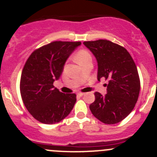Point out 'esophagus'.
Instances as JSON below:
<instances>
[{
    "label": "esophagus",
    "instance_id": "esophagus-1",
    "mask_svg": "<svg viewBox=\"0 0 157 157\" xmlns=\"http://www.w3.org/2000/svg\"><path fill=\"white\" fill-rule=\"evenodd\" d=\"M83 95H84V93H77V96H83Z\"/></svg>",
    "mask_w": 157,
    "mask_h": 157
}]
</instances>
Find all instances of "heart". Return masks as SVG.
Wrapping results in <instances>:
<instances>
[{"instance_id":"b5f03b06","label":"heart","mask_w":157,"mask_h":157,"mask_svg":"<svg viewBox=\"0 0 157 157\" xmlns=\"http://www.w3.org/2000/svg\"><path fill=\"white\" fill-rule=\"evenodd\" d=\"M76 61L78 64H80L81 65L82 64L85 62V61H88V60L92 59V56L90 55V53L89 52H87L86 50H80L76 55Z\"/></svg>"}]
</instances>
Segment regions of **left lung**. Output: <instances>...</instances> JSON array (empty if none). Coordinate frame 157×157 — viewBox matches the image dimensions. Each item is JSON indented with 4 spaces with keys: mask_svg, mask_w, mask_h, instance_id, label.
<instances>
[{
    "mask_svg": "<svg viewBox=\"0 0 157 157\" xmlns=\"http://www.w3.org/2000/svg\"><path fill=\"white\" fill-rule=\"evenodd\" d=\"M96 58L97 79L109 80L107 93H95L90 109L97 119L107 124L120 122L135 106L140 83L134 60L124 47L105 39L83 42Z\"/></svg>",
    "mask_w": 157,
    "mask_h": 157,
    "instance_id": "obj_1",
    "label": "left lung"
}]
</instances>
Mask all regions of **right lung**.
<instances>
[{
    "label": "right lung",
    "mask_w": 157,
    "mask_h": 157,
    "mask_svg": "<svg viewBox=\"0 0 157 157\" xmlns=\"http://www.w3.org/2000/svg\"><path fill=\"white\" fill-rule=\"evenodd\" d=\"M80 42L55 41L35 50L22 71L20 93L26 109L37 121L52 124L69 115L75 93H63L53 83L61 77L66 61Z\"/></svg>",
    "instance_id": "obj_1"
}]
</instances>
